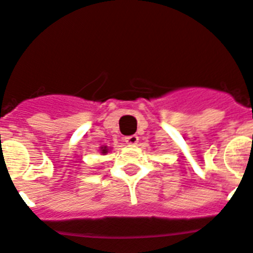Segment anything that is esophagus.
Returning a JSON list of instances; mask_svg holds the SVG:
<instances>
[{
    "label": "esophagus",
    "instance_id": "1",
    "mask_svg": "<svg viewBox=\"0 0 253 253\" xmlns=\"http://www.w3.org/2000/svg\"><path fill=\"white\" fill-rule=\"evenodd\" d=\"M125 141H126V144H128V145H135V144H137V141H139V136H136V135H131V136L125 137Z\"/></svg>",
    "mask_w": 253,
    "mask_h": 253
}]
</instances>
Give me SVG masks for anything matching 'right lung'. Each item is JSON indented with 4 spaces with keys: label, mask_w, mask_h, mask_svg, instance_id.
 <instances>
[{
    "label": "right lung",
    "mask_w": 253,
    "mask_h": 253,
    "mask_svg": "<svg viewBox=\"0 0 253 253\" xmlns=\"http://www.w3.org/2000/svg\"><path fill=\"white\" fill-rule=\"evenodd\" d=\"M108 152H109V148H108L107 145L100 146V153H101V154H107Z\"/></svg>",
    "instance_id": "1"
}]
</instances>
